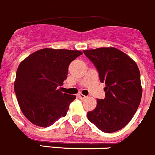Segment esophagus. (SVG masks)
<instances>
[{"mask_svg": "<svg viewBox=\"0 0 155 155\" xmlns=\"http://www.w3.org/2000/svg\"><path fill=\"white\" fill-rule=\"evenodd\" d=\"M79 98H80V99H85L86 97H86V96L83 95L82 94H79Z\"/></svg>", "mask_w": 155, "mask_h": 155, "instance_id": "1", "label": "esophagus"}]
</instances>
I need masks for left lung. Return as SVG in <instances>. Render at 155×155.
<instances>
[{
    "label": "left lung",
    "instance_id": "1",
    "mask_svg": "<svg viewBox=\"0 0 155 155\" xmlns=\"http://www.w3.org/2000/svg\"><path fill=\"white\" fill-rule=\"evenodd\" d=\"M95 65L99 80L105 83V99H97L87 119L105 133L119 131L136 113L142 97L140 73L136 62L114 48L83 50Z\"/></svg>",
    "mask_w": 155,
    "mask_h": 155
}]
</instances>
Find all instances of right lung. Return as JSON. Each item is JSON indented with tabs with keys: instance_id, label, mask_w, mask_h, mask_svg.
<instances>
[{
	"instance_id": "1",
	"label": "right lung",
	"mask_w": 155,
	"mask_h": 155,
	"mask_svg": "<svg viewBox=\"0 0 155 155\" xmlns=\"http://www.w3.org/2000/svg\"><path fill=\"white\" fill-rule=\"evenodd\" d=\"M82 54L79 50L45 48L20 63L15 92L22 113L32 124L46 128L66 116L76 97L58 87L67 79L71 61Z\"/></svg>"
}]
</instances>
